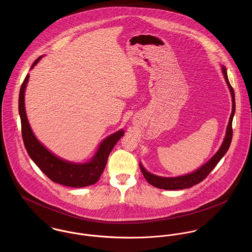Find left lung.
I'll list each match as a JSON object with an SVG mask.
<instances>
[{"mask_svg": "<svg viewBox=\"0 0 252 252\" xmlns=\"http://www.w3.org/2000/svg\"><path fill=\"white\" fill-rule=\"evenodd\" d=\"M221 71L224 75L225 81L228 85V88L230 90L231 97H232V112H231V115L229 118V122H228L227 129H226V134H225V137H224V140L222 142L221 146L219 147V149L217 150L216 154L207 163H205L202 167H200L193 173H190V174H187L184 176H180V177L166 178V177H159V176L153 175V174L147 172L144 166L142 165V163H140V168L144 175V179L147 180V182L149 184H151L157 188L165 189V190H180V189L190 188V187L200 183L202 180H205L208 177V175L215 169V167L218 164V162L221 160V158L228 151L231 142H232V136H233L232 122H233V117H234L235 110H236V104H235L234 89L232 88V86L229 82L226 68L223 65H221Z\"/></svg>", "mask_w": 252, "mask_h": 252, "instance_id": "8db88e82", "label": "left lung"}]
</instances>
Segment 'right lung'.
<instances>
[{"instance_id": "obj_1", "label": "right lung", "mask_w": 252, "mask_h": 252, "mask_svg": "<svg viewBox=\"0 0 252 252\" xmlns=\"http://www.w3.org/2000/svg\"><path fill=\"white\" fill-rule=\"evenodd\" d=\"M41 58L42 56L36 59L31 70ZM28 80L29 74L26 75L20 88L18 110L21 119L22 138L29 156L40 171L53 182L69 187H84L95 184L105 170L110 151L124 135V130H118L103 140L94 156L86 163L71 162L56 156L36 139L29 124L25 109V89Z\"/></svg>"}]
</instances>
